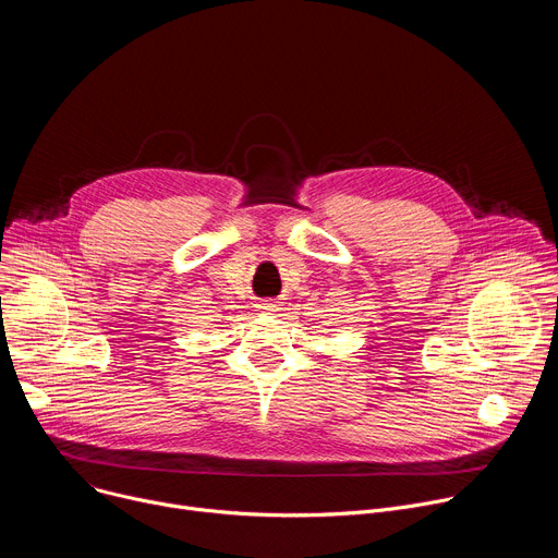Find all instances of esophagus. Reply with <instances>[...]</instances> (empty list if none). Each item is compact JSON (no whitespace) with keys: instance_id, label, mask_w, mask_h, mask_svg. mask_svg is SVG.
I'll list each match as a JSON object with an SVG mask.
<instances>
[{"instance_id":"1","label":"esophagus","mask_w":558,"mask_h":558,"mask_svg":"<svg viewBox=\"0 0 558 558\" xmlns=\"http://www.w3.org/2000/svg\"><path fill=\"white\" fill-rule=\"evenodd\" d=\"M258 308H263V311H274V308H276V302H271V300H263Z\"/></svg>"}]
</instances>
